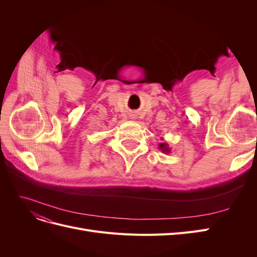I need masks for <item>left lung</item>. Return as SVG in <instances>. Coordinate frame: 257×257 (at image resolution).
<instances>
[{"label":"left lung","instance_id":"1","mask_svg":"<svg viewBox=\"0 0 257 257\" xmlns=\"http://www.w3.org/2000/svg\"><path fill=\"white\" fill-rule=\"evenodd\" d=\"M159 149L164 153H169L170 152V148H169L167 143H160L159 144Z\"/></svg>","mask_w":257,"mask_h":257}]
</instances>
